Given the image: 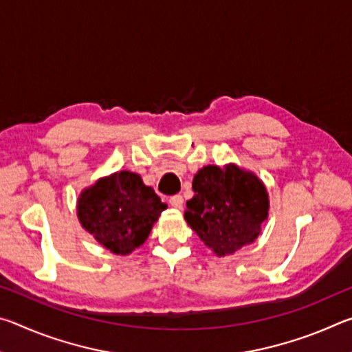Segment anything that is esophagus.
I'll list each match as a JSON object with an SVG mask.
<instances>
[{
	"label": "esophagus",
	"mask_w": 352,
	"mask_h": 352,
	"mask_svg": "<svg viewBox=\"0 0 352 352\" xmlns=\"http://www.w3.org/2000/svg\"><path fill=\"white\" fill-rule=\"evenodd\" d=\"M169 204L174 206V208H177V210H180V208L183 206V197H182L180 194L172 195V197L169 199Z\"/></svg>",
	"instance_id": "esophagus-1"
}]
</instances>
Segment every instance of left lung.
<instances>
[{
  "instance_id": "1",
  "label": "left lung",
  "mask_w": 352,
  "mask_h": 352,
  "mask_svg": "<svg viewBox=\"0 0 352 352\" xmlns=\"http://www.w3.org/2000/svg\"><path fill=\"white\" fill-rule=\"evenodd\" d=\"M194 197L184 219L217 256L233 254L252 243L269 216L265 186L237 166H205L194 177Z\"/></svg>"
}]
</instances>
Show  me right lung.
Masks as SVG:
<instances>
[{"label":"right lung","instance_id":"obj_1","mask_svg":"<svg viewBox=\"0 0 352 352\" xmlns=\"http://www.w3.org/2000/svg\"><path fill=\"white\" fill-rule=\"evenodd\" d=\"M164 210L155 190L129 170L100 178L77 201L83 228L115 254H129L141 247Z\"/></svg>","mask_w":352,"mask_h":352}]
</instances>
